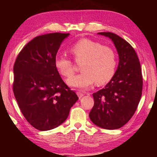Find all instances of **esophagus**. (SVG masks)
I'll use <instances>...</instances> for the list:
<instances>
[{
	"label": "esophagus",
	"mask_w": 157,
	"mask_h": 157,
	"mask_svg": "<svg viewBox=\"0 0 157 157\" xmlns=\"http://www.w3.org/2000/svg\"><path fill=\"white\" fill-rule=\"evenodd\" d=\"M77 95H78V98H82L83 96H84V94L83 93H82V92H81V91H78L77 92Z\"/></svg>",
	"instance_id": "34e87169"
}]
</instances>
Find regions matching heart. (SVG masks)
Wrapping results in <instances>:
<instances>
[{"instance_id":"b5f03b06","label":"heart","mask_w":157,"mask_h":157,"mask_svg":"<svg viewBox=\"0 0 157 157\" xmlns=\"http://www.w3.org/2000/svg\"><path fill=\"white\" fill-rule=\"evenodd\" d=\"M76 61H83L81 66L82 73L67 80L68 85L77 89H87L96 81L104 84L111 80L115 72L117 59L110 47L101 46L94 40L82 38L75 43L69 49ZM54 66L64 77L74 74L72 62L61 55L56 56Z\"/></svg>"}]
</instances>
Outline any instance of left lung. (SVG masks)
Here are the masks:
<instances>
[{
	"label": "left lung",
	"mask_w": 157,
	"mask_h": 157,
	"mask_svg": "<svg viewBox=\"0 0 157 157\" xmlns=\"http://www.w3.org/2000/svg\"><path fill=\"white\" fill-rule=\"evenodd\" d=\"M112 40L119 55V65L104 89L93 94L94 105L89 113L91 121L105 129H117L131 119L142 93L141 65L133 47L111 32L98 33Z\"/></svg>",
	"instance_id": "1"
}]
</instances>
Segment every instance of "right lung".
Segmentation results:
<instances>
[{"label":"right lung","instance_id":"1","mask_svg":"<svg viewBox=\"0 0 157 157\" xmlns=\"http://www.w3.org/2000/svg\"><path fill=\"white\" fill-rule=\"evenodd\" d=\"M69 35L53 33L37 36L23 47L15 62V98L25 119L40 131L63 124L78 99L54 66L60 46Z\"/></svg>","mask_w":157,"mask_h":157}]
</instances>
